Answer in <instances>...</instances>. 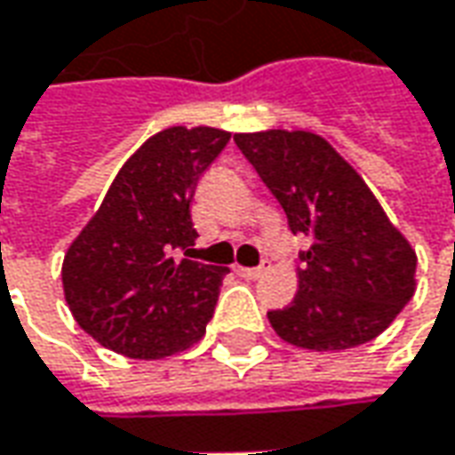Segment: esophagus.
Wrapping results in <instances>:
<instances>
[{
    "label": "esophagus",
    "instance_id": "1",
    "mask_svg": "<svg viewBox=\"0 0 455 455\" xmlns=\"http://www.w3.org/2000/svg\"><path fill=\"white\" fill-rule=\"evenodd\" d=\"M234 272L239 276H243V279H257V276L264 275V267H242V264H236Z\"/></svg>",
    "mask_w": 455,
    "mask_h": 455
}]
</instances>
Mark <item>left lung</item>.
I'll return each mask as SVG.
<instances>
[{"label": "left lung", "instance_id": "8db88e82", "mask_svg": "<svg viewBox=\"0 0 455 455\" xmlns=\"http://www.w3.org/2000/svg\"><path fill=\"white\" fill-rule=\"evenodd\" d=\"M236 146L287 213L299 254V290L267 312L294 347L339 353L383 332L415 291V249L390 224L368 183L324 138L307 131L236 133Z\"/></svg>", "mask_w": 455, "mask_h": 455}]
</instances>
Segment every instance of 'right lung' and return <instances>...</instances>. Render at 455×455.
I'll list each match as a JSON object with an SVG mask.
<instances>
[{"instance_id":"add662e5","label":"right lung","mask_w":455,"mask_h":455,"mask_svg":"<svg viewBox=\"0 0 455 455\" xmlns=\"http://www.w3.org/2000/svg\"><path fill=\"white\" fill-rule=\"evenodd\" d=\"M231 133L173 125L123 164L100 209L62 261V290L75 322L113 353L161 360L206 332L227 267L194 257L191 201L201 173Z\"/></svg>"}]
</instances>
